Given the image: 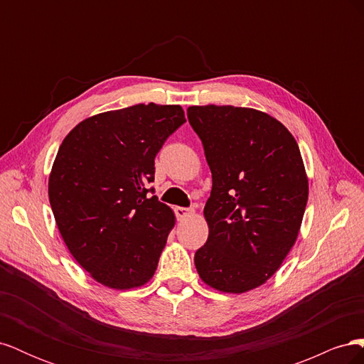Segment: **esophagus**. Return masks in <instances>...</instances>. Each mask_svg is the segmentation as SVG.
<instances>
[{"mask_svg":"<svg viewBox=\"0 0 364 364\" xmlns=\"http://www.w3.org/2000/svg\"><path fill=\"white\" fill-rule=\"evenodd\" d=\"M174 213H176V217H178L179 220H182V218H186V217H191L194 214V209L178 206V208H174Z\"/></svg>","mask_w":364,"mask_h":364,"instance_id":"34e87169","label":"esophagus"}]
</instances>
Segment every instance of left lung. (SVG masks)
Segmentation results:
<instances>
[{
    "instance_id": "obj_1",
    "label": "left lung",
    "mask_w": 364,
    "mask_h": 364,
    "mask_svg": "<svg viewBox=\"0 0 364 364\" xmlns=\"http://www.w3.org/2000/svg\"><path fill=\"white\" fill-rule=\"evenodd\" d=\"M186 115L213 173L197 273L211 289L246 293L277 273L299 235L308 200L299 146L277 118L252 107L190 106Z\"/></svg>"
}]
</instances>
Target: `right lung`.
Segmentation results:
<instances>
[{"label":"right lung","instance_id":"obj_1","mask_svg":"<svg viewBox=\"0 0 364 364\" xmlns=\"http://www.w3.org/2000/svg\"><path fill=\"white\" fill-rule=\"evenodd\" d=\"M185 123L179 105H135L83 119L65 136L48 178L59 232L91 278L138 289L158 267L176 217L149 197L155 158Z\"/></svg>","mask_w":364,"mask_h":364}]
</instances>
